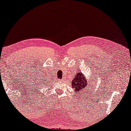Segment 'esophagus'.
<instances>
[{"mask_svg":"<svg viewBox=\"0 0 131 131\" xmlns=\"http://www.w3.org/2000/svg\"><path fill=\"white\" fill-rule=\"evenodd\" d=\"M61 81H62V80H61Z\"/></svg>","mask_w":131,"mask_h":131,"instance_id":"1","label":"esophagus"}]
</instances>
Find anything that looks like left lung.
I'll return each instance as SVG.
<instances>
[{
	"instance_id": "left-lung-1",
	"label": "left lung",
	"mask_w": 131,
	"mask_h": 131,
	"mask_svg": "<svg viewBox=\"0 0 131 131\" xmlns=\"http://www.w3.org/2000/svg\"><path fill=\"white\" fill-rule=\"evenodd\" d=\"M90 77H91V76H90ZM87 80L88 78H86L82 72L80 71H77L75 75V77L73 78V80L71 82L72 88L77 92V91L81 92V90L85 91L86 90V85L88 84ZM90 87H91V86H90ZM87 88H89V86Z\"/></svg>"
}]
</instances>
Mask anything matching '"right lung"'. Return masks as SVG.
I'll use <instances>...</instances> for the list:
<instances>
[{
    "label": "right lung",
    "mask_w": 131,
    "mask_h": 131,
    "mask_svg": "<svg viewBox=\"0 0 131 131\" xmlns=\"http://www.w3.org/2000/svg\"><path fill=\"white\" fill-rule=\"evenodd\" d=\"M44 78V79H43V78ZM44 81H45V78H43V77H40L39 79H38V81H37V83H38V86L39 85H43L44 84Z\"/></svg>",
    "instance_id": "add662e5"
}]
</instances>
